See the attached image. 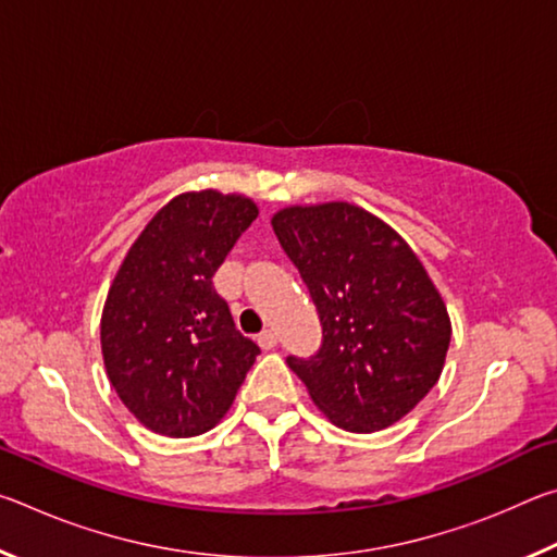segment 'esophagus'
Wrapping results in <instances>:
<instances>
[{
    "label": "esophagus",
    "instance_id": "1",
    "mask_svg": "<svg viewBox=\"0 0 557 557\" xmlns=\"http://www.w3.org/2000/svg\"><path fill=\"white\" fill-rule=\"evenodd\" d=\"M258 344H260V348H265V351H270V348L277 346V334L272 332V329H265V332L258 334Z\"/></svg>",
    "mask_w": 557,
    "mask_h": 557
}]
</instances>
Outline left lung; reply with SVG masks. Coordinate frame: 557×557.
<instances>
[{
  "mask_svg": "<svg viewBox=\"0 0 557 557\" xmlns=\"http://www.w3.org/2000/svg\"><path fill=\"white\" fill-rule=\"evenodd\" d=\"M272 228L324 332L319 354L287 366L336 428L395 425L445 369L451 322L435 282L403 235L361 206H287Z\"/></svg>",
  "mask_w": 557,
  "mask_h": 557,
  "instance_id": "1",
  "label": "left lung"
}]
</instances>
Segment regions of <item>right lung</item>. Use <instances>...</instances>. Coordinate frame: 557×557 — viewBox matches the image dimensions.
<instances>
[{
  "label": "right lung",
  "mask_w": 557,
  "mask_h": 557,
  "mask_svg": "<svg viewBox=\"0 0 557 557\" xmlns=\"http://www.w3.org/2000/svg\"><path fill=\"white\" fill-rule=\"evenodd\" d=\"M258 219L243 194L186 191L132 243L100 319L110 385L147 430L203 435L221 422L260 354L233 324L213 275Z\"/></svg>",
  "instance_id": "1"
}]
</instances>
